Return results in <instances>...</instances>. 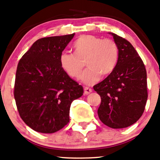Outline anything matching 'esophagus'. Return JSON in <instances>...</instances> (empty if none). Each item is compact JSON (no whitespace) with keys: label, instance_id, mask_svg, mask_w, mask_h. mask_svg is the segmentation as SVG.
Returning a JSON list of instances; mask_svg holds the SVG:
<instances>
[{"label":"esophagus","instance_id":"esophagus-1","mask_svg":"<svg viewBox=\"0 0 160 160\" xmlns=\"http://www.w3.org/2000/svg\"><path fill=\"white\" fill-rule=\"evenodd\" d=\"M92 92V90L90 88L88 87H84V94L85 95H88Z\"/></svg>","mask_w":160,"mask_h":160}]
</instances>
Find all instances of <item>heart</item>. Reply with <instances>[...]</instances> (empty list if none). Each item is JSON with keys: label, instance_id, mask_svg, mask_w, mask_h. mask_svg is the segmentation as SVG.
Instances as JSON below:
<instances>
[{"label": "heart", "instance_id": "heart-1", "mask_svg": "<svg viewBox=\"0 0 160 160\" xmlns=\"http://www.w3.org/2000/svg\"><path fill=\"white\" fill-rule=\"evenodd\" d=\"M74 53L64 52L60 56L61 67L69 76L78 78L83 72L81 81L87 85L97 82L101 76L106 77L114 71L118 60L119 51L115 42L92 35L79 37L74 44Z\"/></svg>", "mask_w": 160, "mask_h": 160}]
</instances>
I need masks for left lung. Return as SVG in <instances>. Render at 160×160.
<instances>
[{"label":"left lung","instance_id":"1","mask_svg":"<svg viewBox=\"0 0 160 160\" xmlns=\"http://www.w3.org/2000/svg\"><path fill=\"white\" fill-rule=\"evenodd\" d=\"M109 33L118 45V60L114 71L93 87L101 98L98 114L109 128H125L137 122L145 110L147 72L133 46L125 38Z\"/></svg>","mask_w":160,"mask_h":160}]
</instances>
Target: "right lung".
Wrapping results in <instances>:
<instances>
[{
  "label": "right lung",
  "mask_w": 160,
  "mask_h": 160,
  "mask_svg": "<svg viewBox=\"0 0 160 160\" xmlns=\"http://www.w3.org/2000/svg\"><path fill=\"white\" fill-rule=\"evenodd\" d=\"M75 33L42 38L19 61L14 97L21 118L36 132L53 133L69 122L71 104L83 88L61 67L59 58Z\"/></svg>",
  "instance_id": "1"
}]
</instances>
